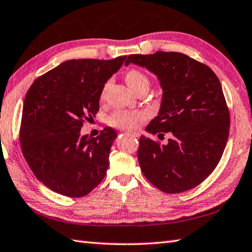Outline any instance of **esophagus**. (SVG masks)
<instances>
[{
    "label": "esophagus",
    "instance_id": "1",
    "mask_svg": "<svg viewBox=\"0 0 252 252\" xmlns=\"http://www.w3.org/2000/svg\"><path fill=\"white\" fill-rule=\"evenodd\" d=\"M128 135H130L132 137H139L140 135H139V132H136V131H127Z\"/></svg>",
    "mask_w": 252,
    "mask_h": 252
}]
</instances>
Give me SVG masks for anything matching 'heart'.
Segmentation results:
<instances>
[{
	"label": "heart",
	"mask_w": 252,
	"mask_h": 252,
	"mask_svg": "<svg viewBox=\"0 0 252 252\" xmlns=\"http://www.w3.org/2000/svg\"><path fill=\"white\" fill-rule=\"evenodd\" d=\"M126 83L133 92H139L141 89H149L151 81L149 76L138 69H130L125 74ZM110 82H107L101 89L100 97L103 98ZM145 113L141 111H126V110H116L108 117L109 125L120 129H135L142 121L145 120Z\"/></svg>",
	"instance_id": "1"
}]
</instances>
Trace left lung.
<instances>
[{
  "label": "left lung",
  "instance_id": "obj_1",
  "mask_svg": "<svg viewBox=\"0 0 252 252\" xmlns=\"http://www.w3.org/2000/svg\"><path fill=\"white\" fill-rule=\"evenodd\" d=\"M129 63L153 72L163 88L158 115L145 130L172 135L167 144L139 139L144 177L165 193L197 187L219 164L230 131V111L219 79L208 65L176 52L130 55L125 65Z\"/></svg>",
  "mask_w": 252,
  "mask_h": 252
}]
</instances>
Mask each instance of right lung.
Returning <instances> with one entry per match:
<instances>
[{
  "label": "right lung",
  "mask_w": 252,
  "mask_h": 252,
  "mask_svg": "<svg viewBox=\"0 0 252 252\" xmlns=\"http://www.w3.org/2000/svg\"><path fill=\"white\" fill-rule=\"evenodd\" d=\"M125 59L68 60L38 76L27 92L20 148L37 180L52 191L83 197L103 180L117 133L110 127L96 138L80 131L98 113L101 89Z\"/></svg>",
  "instance_id": "1"
}]
</instances>
